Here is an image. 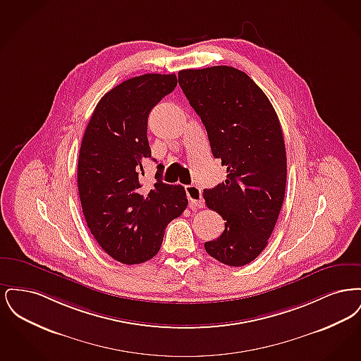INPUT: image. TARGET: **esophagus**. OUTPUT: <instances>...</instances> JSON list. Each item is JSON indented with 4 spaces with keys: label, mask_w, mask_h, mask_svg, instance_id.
Instances as JSON below:
<instances>
[{
    "label": "esophagus",
    "mask_w": 361,
    "mask_h": 361,
    "mask_svg": "<svg viewBox=\"0 0 361 361\" xmlns=\"http://www.w3.org/2000/svg\"><path fill=\"white\" fill-rule=\"evenodd\" d=\"M187 197H188L190 207H203V197H202V189L197 185H187L185 187Z\"/></svg>",
    "instance_id": "34e87169"
}]
</instances>
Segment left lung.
<instances>
[{"mask_svg": "<svg viewBox=\"0 0 361 361\" xmlns=\"http://www.w3.org/2000/svg\"><path fill=\"white\" fill-rule=\"evenodd\" d=\"M178 84L206 127L212 154L227 168L224 183L203 192L207 207L224 221L222 235L206 242V252L243 267L268 245L284 202L287 155L280 121L265 93L240 70H181Z\"/></svg>", "mask_w": 361, "mask_h": 361, "instance_id": "obj_1", "label": "left lung"}]
</instances>
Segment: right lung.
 <instances>
[{"label":"right lung","mask_w":361,"mask_h":361,"mask_svg":"<svg viewBox=\"0 0 361 361\" xmlns=\"http://www.w3.org/2000/svg\"><path fill=\"white\" fill-rule=\"evenodd\" d=\"M177 85L176 74H143L121 82L96 105L81 142L77 184L86 224L112 258L140 264L158 253L165 228L188 206L185 189L161 180L143 187L152 157L150 111Z\"/></svg>","instance_id":"add662e5"}]
</instances>
